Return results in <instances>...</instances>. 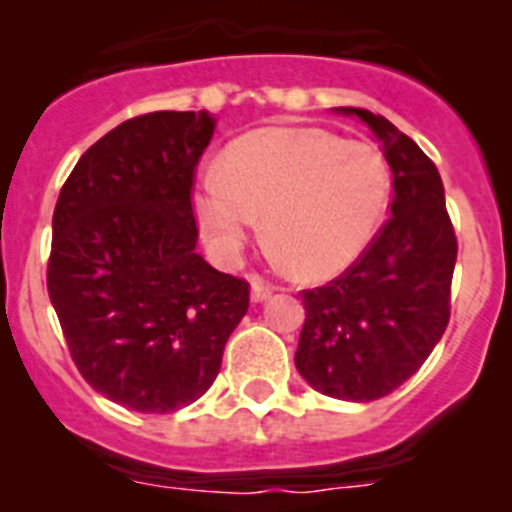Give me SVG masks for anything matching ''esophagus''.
I'll return each mask as SVG.
<instances>
[{
    "label": "esophagus",
    "mask_w": 512,
    "mask_h": 512,
    "mask_svg": "<svg viewBox=\"0 0 512 512\" xmlns=\"http://www.w3.org/2000/svg\"><path fill=\"white\" fill-rule=\"evenodd\" d=\"M271 295H274V287H271L269 282H264L261 277L251 279V297H253V300H256V302L269 300Z\"/></svg>",
    "instance_id": "1"
}]
</instances>
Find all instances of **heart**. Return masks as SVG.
<instances>
[{
  "instance_id": "1",
  "label": "heart",
  "mask_w": 512,
  "mask_h": 512,
  "mask_svg": "<svg viewBox=\"0 0 512 512\" xmlns=\"http://www.w3.org/2000/svg\"><path fill=\"white\" fill-rule=\"evenodd\" d=\"M390 166L377 148L320 128H261L194 184V212L217 259L233 264L264 230L300 279L320 282L359 259L390 207Z\"/></svg>"
}]
</instances>
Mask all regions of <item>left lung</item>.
Returning <instances> with one entry per match:
<instances>
[{"label": "left lung", "mask_w": 512, "mask_h": 512, "mask_svg": "<svg viewBox=\"0 0 512 512\" xmlns=\"http://www.w3.org/2000/svg\"><path fill=\"white\" fill-rule=\"evenodd\" d=\"M372 128L392 171V205L341 277L302 289L297 372L336 400L390 395L418 372L451 318L456 243L436 164L413 138L361 107H338Z\"/></svg>", "instance_id": "left-lung-1"}]
</instances>
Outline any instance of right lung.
Returning <instances> with one entry per match:
<instances>
[{
  "label": "right lung",
  "mask_w": 512,
  "mask_h": 512,
  "mask_svg": "<svg viewBox=\"0 0 512 512\" xmlns=\"http://www.w3.org/2000/svg\"><path fill=\"white\" fill-rule=\"evenodd\" d=\"M212 133L207 112L130 117L79 158L53 212L48 295L71 359L138 413L205 395L248 312L246 279L194 251V171Z\"/></svg>",
  "instance_id": "obj_1"
}]
</instances>
